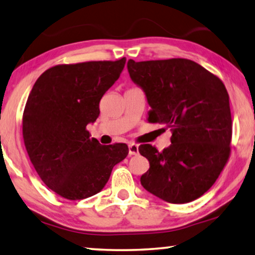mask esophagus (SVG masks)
I'll use <instances>...</instances> for the list:
<instances>
[{"label": "esophagus", "mask_w": 255, "mask_h": 255, "mask_svg": "<svg viewBox=\"0 0 255 255\" xmlns=\"http://www.w3.org/2000/svg\"><path fill=\"white\" fill-rule=\"evenodd\" d=\"M137 152H139V148H137V145L134 143H128V155L130 156L137 155Z\"/></svg>", "instance_id": "34e87169"}]
</instances>
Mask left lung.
I'll list each match as a JSON object with an SVG mask.
<instances>
[{
  "label": "left lung",
  "mask_w": 255,
  "mask_h": 255,
  "mask_svg": "<svg viewBox=\"0 0 255 255\" xmlns=\"http://www.w3.org/2000/svg\"><path fill=\"white\" fill-rule=\"evenodd\" d=\"M128 70L151 107L148 122L172 131V144L162 151L149 143L139 147L150 164L141 184L169 203L193 201L215 184L231 156L233 123L226 87L186 58L128 60Z\"/></svg>",
  "instance_id": "obj_1"
}]
</instances>
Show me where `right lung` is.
<instances>
[{"instance_id": "right-lung-1", "label": "right lung", "mask_w": 255, "mask_h": 255, "mask_svg": "<svg viewBox=\"0 0 255 255\" xmlns=\"http://www.w3.org/2000/svg\"><path fill=\"white\" fill-rule=\"evenodd\" d=\"M127 58L58 64L37 79L22 115L24 147L41 181L68 200L98 193L113 167L128 153L125 143L103 145L87 125L114 85Z\"/></svg>"}]
</instances>
